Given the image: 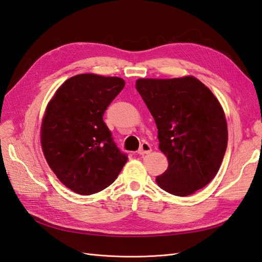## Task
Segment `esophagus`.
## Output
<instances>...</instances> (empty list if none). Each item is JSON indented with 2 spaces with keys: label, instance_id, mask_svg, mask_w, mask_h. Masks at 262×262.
<instances>
[{
  "label": "esophagus",
  "instance_id": "34e87169",
  "mask_svg": "<svg viewBox=\"0 0 262 262\" xmlns=\"http://www.w3.org/2000/svg\"><path fill=\"white\" fill-rule=\"evenodd\" d=\"M150 150H152V147H150V145L148 143H146V142H144V143L141 144V146L138 150V154L139 155H145V154L150 153Z\"/></svg>",
  "mask_w": 262,
  "mask_h": 262
}]
</instances>
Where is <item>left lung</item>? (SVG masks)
I'll use <instances>...</instances> for the list:
<instances>
[{"label":"left lung","mask_w":262,"mask_h":262,"mask_svg":"<svg viewBox=\"0 0 262 262\" xmlns=\"http://www.w3.org/2000/svg\"><path fill=\"white\" fill-rule=\"evenodd\" d=\"M136 89L154 118L158 146L168 160L157 185L178 196L207 186L227 147V123L217 98L193 76L140 78Z\"/></svg>","instance_id":"left-lung-1"}]
</instances>
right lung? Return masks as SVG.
<instances>
[{
  "instance_id": "1",
  "label": "right lung",
  "mask_w": 262,
  "mask_h": 262,
  "mask_svg": "<svg viewBox=\"0 0 262 262\" xmlns=\"http://www.w3.org/2000/svg\"><path fill=\"white\" fill-rule=\"evenodd\" d=\"M124 84L120 77L78 74L63 83L47 106L43 155L62 184L78 194L112 185L128 161L102 119Z\"/></svg>"
}]
</instances>
